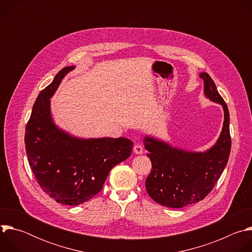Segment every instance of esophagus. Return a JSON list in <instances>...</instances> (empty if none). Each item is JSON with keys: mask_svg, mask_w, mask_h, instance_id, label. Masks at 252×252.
I'll return each instance as SVG.
<instances>
[{"mask_svg": "<svg viewBox=\"0 0 252 252\" xmlns=\"http://www.w3.org/2000/svg\"><path fill=\"white\" fill-rule=\"evenodd\" d=\"M133 153L135 155H141L143 153V147L140 145V143H135L133 147Z\"/></svg>", "mask_w": 252, "mask_h": 252, "instance_id": "obj_1", "label": "esophagus"}]
</instances>
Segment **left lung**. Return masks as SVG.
<instances>
[{
    "label": "left lung",
    "instance_id": "1",
    "mask_svg": "<svg viewBox=\"0 0 252 252\" xmlns=\"http://www.w3.org/2000/svg\"><path fill=\"white\" fill-rule=\"evenodd\" d=\"M199 77L204 83L205 96L220 103L224 111L223 126L217 143L204 153H191L154 137L146 136L143 140L152 161V171L146 179L147 191L156 202L167 207L181 208L202 200L218 183L230 154L227 105L210 76L201 73Z\"/></svg>",
    "mask_w": 252,
    "mask_h": 252
}]
</instances>
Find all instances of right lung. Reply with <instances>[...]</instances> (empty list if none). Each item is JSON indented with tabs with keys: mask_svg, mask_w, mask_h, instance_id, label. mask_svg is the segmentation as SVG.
Masks as SVG:
<instances>
[{
	"mask_svg": "<svg viewBox=\"0 0 252 252\" xmlns=\"http://www.w3.org/2000/svg\"><path fill=\"white\" fill-rule=\"evenodd\" d=\"M74 68L61 69L40 93L25 133L28 160L37 183L50 197L65 205H79L97 194L110 170L129 158L133 146L126 137L78 138L54 124L50 98Z\"/></svg>",
	"mask_w": 252,
	"mask_h": 252,
	"instance_id": "right-lung-1",
	"label": "right lung"
}]
</instances>
